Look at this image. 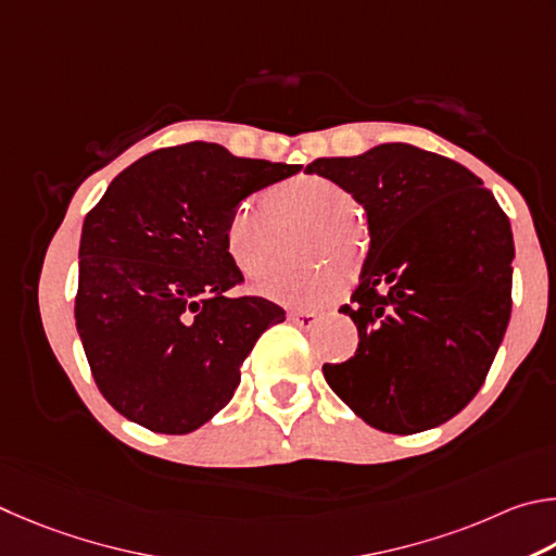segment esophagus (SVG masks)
Wrapping results in <instances>:
<instances>
[{
  "mask_svg": "<svg viewBox=\"0 0 556 556\" xmlns=\"http://www.w3.org/2000/svg\"><path fill=\"white\" fill-rule=\"evenodd\" d=\"M288 319H290V323H293L295 327H300V329H313V327L317 325L319 315H317V313H303V309H300V313H290Z\"/></svg>",
  "mask_w": 556,
  "mask_h": 556,
  "instance_id": "esophagus-1",
  "label": "esophagus"
}]
</instances>
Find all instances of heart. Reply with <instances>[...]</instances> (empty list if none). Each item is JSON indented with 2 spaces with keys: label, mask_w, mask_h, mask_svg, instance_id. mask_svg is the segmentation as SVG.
Segmentation results:
<instances>
[{
  "label": "heart",
  "mask_w": 556,
  "mask_h": 556,
  "mask_svg": "<svg viewBox=\"0 0 556 556\" xmlns=\"http://www.w3.org/2000/svg\"><path fill=\"white\" fill-rule=\"evenodd\" d=\"M356 200L342 185L323 175H300L270 188L263 200H247L224 224L229 258L249 278H263L280 263V231L305 227L298 256L313 266L283 270L261 283V293L293 307H313L337 295L346 276L362 270L368 243L366 222L354 212ZM334 262V267H325Z\"/></svg>",
  "instance_id": "1"
}]
</instances>
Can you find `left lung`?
<instances>
[{"label":"left lung","instance_id":"1","mask_svg":"<svg viewBox=\"0 0 556 556\" xmlns=\"http://www.w3.org/2000/svg\"><path fill=\"white\" fill-rule=\"evenodd\" d=\"M364 204L371 249L352 305L356 354L325 364L371 427L415 434L452 420L483 386L513 307V231L483 180L410 143L305 168Z\"/></svg>","mask_w":556,"mask_h":556}]
</instances>
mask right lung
<instances>
[{
  "mask_svg": "<svg viewBox=\"0 0 556 556\" xmlns=\"http://www.w3.org/2000/svg\"><path fill=\"white\" fill-rule=\"evenodd\" d=\"M298 170L190 141L131 163L87 212L75 325L97 388L126 420L188 434L231 401L253 344L286 313L227 295L243 276L224 224Z\"/></svg>",
  "mask_w": 556,
  "mask_h": 556,
  "instance_id": "1",
  "label": "right lung"
}]
</instances>
